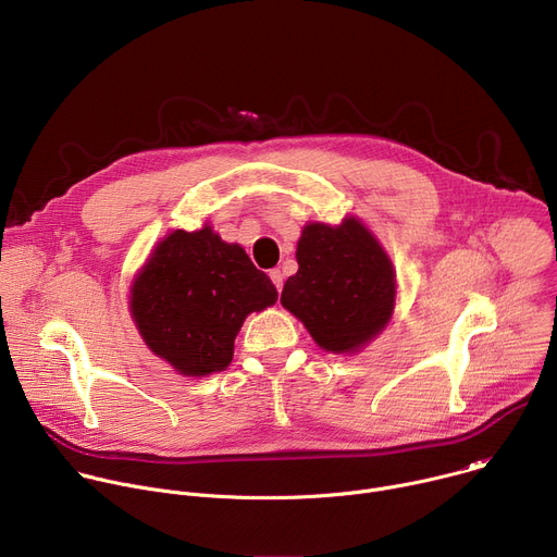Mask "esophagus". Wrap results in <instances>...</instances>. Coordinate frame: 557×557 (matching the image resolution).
<instances>
[{"mask_svg":"<svg viewBox=\"0 0 557 557\" xmlns=\"http://www.w3.org/2000/svg\"><path fill=\"white\" fill-rule=\"evenodd\" d=\"M269 277L273 280V284H275V288L277 290H282V280H284V275H282V271L280 269H273L271 273H269Z\"/></svg>","mask_w":557,"mask_h":557,"instance_id":"34e87169","label":"esophagus"}]
</instances>
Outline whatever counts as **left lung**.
Listing matches in <instances>:
<instances>
[{"mask_svg":"<svg viewBox=\"0 0 557 557\" xmlns=\"http://www.w3.org/2000/svg\"><path fill=\"white\" fill-rule=\"evenodd\" d=\"M297 264L280 301L322 348L357 350L387 324L394 269L359 220L346 218L339 226L308 224L297 243Z\"/></svg>","mask_w":557,"mask_h":557,"instance_id":"obj_1","label":"left lung"}]
</instances>
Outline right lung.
Wrapping results in <instances>:
<instances>
[{
  "mask_svg": "<svg viewBox=\"0 0 557 557\" xmlns=\"http://www.w3.org/2000/svg\"><path fill=\"white\" fill-rule=\"evenodd\" d=\"M275 301L269 275L209 226L168 235L132 288V314L145 344L189 376L224 370L247 314Z\"/></svg>",
  "mask_w": 557,
  "mask_h": 557,
  "instance_id": "add662e5",
  "label": "right lung"
}]
</instances>
